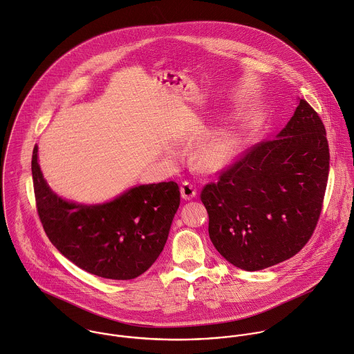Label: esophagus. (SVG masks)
<instances>
[{
    "mask_svg": "<svg viewBox=\"0 0 354 354\" xmlns=\"http://www.w3.org/2000/svg\"><path fill=\"white\" fill-rule=\"evenodd\" d=\"M180 194H182L183 200L189 201V200H193L197 196V189L190 182H183L182 186H180Z\"/></svg>",
    "mask_w": 354,
    "mask_h": 354,
    "instance_id": "obj_1",
    "label": "esophagus"
}]
</instances>
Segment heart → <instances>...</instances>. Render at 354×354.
I'll return each mask as SVG.
<instances>
[{"label":"heart","mask_w":354,"mask_h":354,"mask_svg":"<svg viewBox=\"0 0 354 354\" xmlns=\"http://www.w3.org/2000/svg\"><path fill=\"white\" fill-rule=\"evenodd\" d=\"M236 141L232 134L218 131L209 137L198 151V161L207 169H218L225 167L234 157Z\"/></svg>","instance_id":"heart-1"}]
</instances>
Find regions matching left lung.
<instances>
[{
    "label": "left lung",
    "instance_id": "8db88e82",
    "mask_svg": "<svg viewBox=\"0 0 354 354\" xmlns=\"http://www.w3.org/2000/svg\"><path fill=\"white\" fill-rule=\"evenodd\" d=\"M328 168L324 124L301 98L277 138L252 146L204 186L213 246L245 271L295 256L317 225Z\"/></svg>",
    "mask_w": 354,
    "mask_h": 354
}]
</instances>
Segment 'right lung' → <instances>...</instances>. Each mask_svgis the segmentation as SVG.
Masks as SVG:
<instances>
[{
	"label": "right lung",
	"instance_id": "1",
	"mask_svg": "<svg viewBox=\"0 0 354 354\" xmlns=\"http://www.w3.org/2000/svg\"><path fill=\"white\" fill-rule=\"evenodd\" d=\"M37 211L56 249L88 274L115 281L147 271L164 249L180 204L175 182L142 185L111 203L80 205L66 201L48 186L32 150Z\"/></svg>",
	"mask_w": 354,
	"mask_h": 354
}]
</instances>
